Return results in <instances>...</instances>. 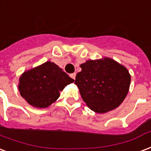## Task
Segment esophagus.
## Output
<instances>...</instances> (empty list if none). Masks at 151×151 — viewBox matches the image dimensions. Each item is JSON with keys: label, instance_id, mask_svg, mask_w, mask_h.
<instances>
[{"label": "esophagus", "instance_id": "1", "mask_svg": "<svg viewBox=\"0 0 151 151\" xmlns=\"http://www.w3.org/2000/svg\"><path fill=\"white\" fill-rule=\"evenodd\" d=\"M70 77H71L73 79H75V78H76V73H71V74H70Z\"/></svg>", "mask_w": 151, "mask_h": 151}]
</instances>
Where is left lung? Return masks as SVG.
<instances>
[{"label": "left lung", "mask_w": 151, "mask_h": 151, "mask_svg": "<svg viewBox=\"0 0 151 151\" xmlns=\"http://www.w3.org/2000/svg\"><path fill=\"white\" fill-rule=\"evenodd\" d=\"M75 83L90 110L104 114L118 107L129 91V71L114 60H89L80 65Z\"/></svg>", "instance_id": "8db88e82"}]
</instances>
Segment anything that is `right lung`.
<instances>
[{
  "label": "right lung",
  "instance_id": "add662e5",
  "mask_svg": "<svg viewBox=\"0 0 151 151\" xmlns=\"http://www.w3.org/2000/svg\"><path fill=\"white\" fill-rule=\"evenodd\" d=\"M74 80L53 62L25 71L19 79L20 94L28 103L37 108H46L59 98L60 91Z\"/></svg>",
  "mask_w": 151,
  "mask_h": 151
}]
</instances>
